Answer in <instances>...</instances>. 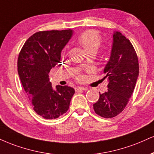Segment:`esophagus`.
<instances>
[{
    "instance_id": "esophagus-1",
    "label": "esophagus",
    "mask_w": 154,
    "mask_h": 154,
    "mask_svg": "<svg viewBox=\"0 0 154 154\" xmlns=\"http://www.w3.org/2000/svg\"><path fill=\"white\" fill-rule=\"evenodd\" d=\"M83 90H87V88H84V87H77V88H75V91L76 92L83 91Z\"/></svg>"
}]
</instances>
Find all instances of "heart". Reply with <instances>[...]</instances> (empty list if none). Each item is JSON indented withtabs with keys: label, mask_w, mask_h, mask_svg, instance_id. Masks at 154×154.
Returning <instances> with one entry per match:
<instances>
[{
	"label": "heart",
	"mask_w": 154,
	"mask_h": 154,
	"mask_svg": "<svg viewBox=\"0 0 154 154\" xmlns=\"http://www.w3.org/2000/svg\"><path fill=\"white\" fill-rule=\"evenodd\" d=\"M79 42L87 51L93 49H97L100 46L101 38L95 31H86L79 36Z\"/></svg>",
	"instance_id": "b5f03b06"
}]
</instances>
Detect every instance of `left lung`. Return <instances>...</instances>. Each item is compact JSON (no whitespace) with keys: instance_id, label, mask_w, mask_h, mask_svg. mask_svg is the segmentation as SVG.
Masks as SVG:
<instances>
[{"instance_id":"1","label":"left lung","mask_w":154,"mask_h":154,"mask_svg":"<svg viewBox=\"0 0 154 154\" xmlns=\"http://www.w3.org/2000/svg\"><path fill=\"white\" fill-rule=\"evenodd\" d=\"M104 73L108 79L107 92L100 93L97 103L93 104L96 114L110 118L125 109L131 97L139 73V64L132 44L119 31L113 34L110 57Z\"/></svg>"}]
</instances>
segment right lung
I'll use <instances>...</instances> for the list:
<instances>
[{
  "instance_id": "1",
  "label": "right lung",
  "mask_w": 154,
  "mask_h": 154,
  "mask_svg": "<svg viewBox=\"0 0 154 154\" xmlns=\"http://www.w3.org/2000/svg\"><path fill=\"white\" fill-rule=\"evenodd\" d=\"M72 34L71 29L38 31L28 38L18 55L21 84L35 112L45 119L65 113L75 94L66 85H57L54 90L49 77L51 68L62 63L61 52Z\"/></svg>"
}]
</instances>
